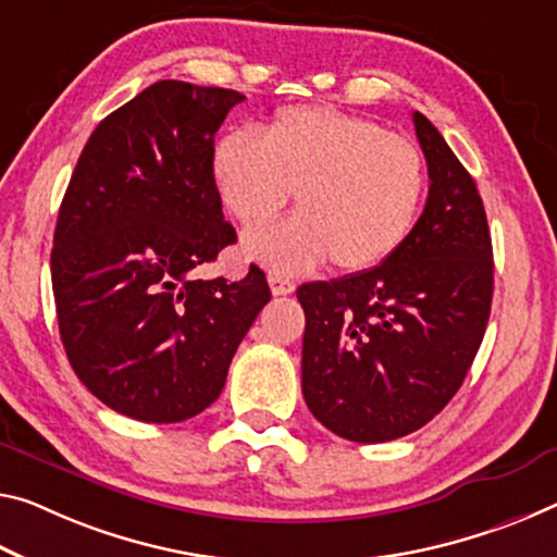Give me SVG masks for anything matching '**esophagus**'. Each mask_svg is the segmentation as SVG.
<instances>
[{
    "mask_svg": "<svg viewBox=\"0 0 557 557\" xmlns=\"http://www.w3.org/2000/svg\"><path fill=\"white\" fill-rule=\"evenodd\" d=\"M268 282H270L272 295H293L295 293V282L282 277V275H275V272H272V275L268 277Z\"/></svg>",
    "mask_w": 557,
    "mask_h": 557,
    "instance_id": "esophagus-1",
    "label": "esophagus"
}]
</instances>
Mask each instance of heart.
<instances>
[{
  "label": "heart",
  "mask_w": 557,
  "mask_h": 557,
  "mask_svg": "<svg viewBox=\"0 0 557 557\" xmlns=\"http://www.w3.org/2000/svg\"><path fill=\"white\" fill-rule=\"evenodd\" d=\"M213 178L243 227L287 206L295 218L245 237V255L277 272H305L332 258L359 272L389 260L417 225L426 163L411 138L330 106L282 109L264 136L231 131L213 148Z\"/></svg>",
  "instance_id": "b5f03b06"
}]
</instances>
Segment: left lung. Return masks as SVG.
<instances>
[{
	"label": "left lung",
	"mask_w": 557,
	"mask_h": 557,
	"mask_svg": "<svg viewBox=\"0 0 557 557\" xmlns=\"http://www.w3.org/2000/svg\"><path fill=\"white\" fill-rule=\"evenodd\" d=\"M429 198L389 260L297 289L305 310L302 394L317 421L357 444L429 423L461 389L483 342L493 247L471 173L413 111Z\"/></svg>",
	"instance_id": "obj_1"
}]
</instances>
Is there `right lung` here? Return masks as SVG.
Listing matches in <instances>:
<instances>
[{"mask_svg":"<svg viewBox=\"0 0 557 557\" xmlns=\"http://www.w3.org/2000/svg\"><path fill=\"white\" fill-rule=\"evenodd\" d=\"M233 88L156 82L86 140L51 250L59 332L76 376L109 409L146 423L196 417L270 302L264 272L196 280L235 243L213 178Z\"/></svg>","mask_w":557,"mask_h":557,"instance_id":"right-lung-1","label":"right lung"}]
</instances>
